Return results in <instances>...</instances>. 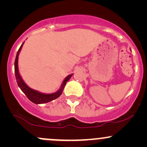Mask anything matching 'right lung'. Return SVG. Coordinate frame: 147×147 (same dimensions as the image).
Instances as JSON below:
<instances>
[{
    "instance_id": "1",
    "label": "right lung",
    "mask_w": 147,
    "mask_h": 147,
    "mask_svg": "<svg viewBox=\"0 0 147 147\" xmlns=\"http://www.w3.org/2000/svg\"><path fill=\"white\" fill-rule=\"evenodd\" d=\"M23 43L21 45L20 48L18 49L17 54H16V59H15V62H14V72H15V77H16V82H17L18 86H19L21 90L23 91L25 93V95L27 96L28 99L31 101L32 102L36 104H43V103H48L49 102H51V101L54 100V99L58 98L59 96L62 94L63 90L65 87L66 82H68L69 79H70V77H72V75H68L65 79H64L63 84H62L59 90L57 91V92L52 94H43L41 93V92H38V91L33 90V89L30 88V87H28L26 84H25V82H23V79L21 77V76L19 75V72H18V55H19V52L21 51L22 46H23Z\"/></svg>"
}]
</instances>
